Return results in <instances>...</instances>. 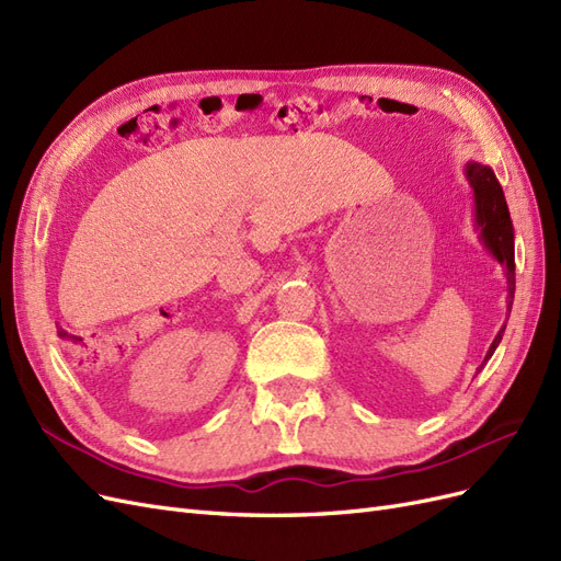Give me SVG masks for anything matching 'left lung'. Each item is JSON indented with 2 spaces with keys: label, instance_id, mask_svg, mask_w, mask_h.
I'll return each mask as SVG.
<instances>
[{
  "label": "left lung",
  "instance_id": "8db88e82",
  "mask_svg": "<svg viewBox=\"0 0 561 561\" xmlns=\"http://www.w3.org/2000/svg\"><path fill=\"white\" fill-rule=\"evenodd\" d=\"M468 182L474 192V219L486 248L494 252V257L505 266L507 276V307H513L515 297V236H513V222L511 213H507V203L503 196L501 184L489 165L482 163H468L466 165ZM503 336V330L496 334L494 344L486 351L484 363L494 355L499 342ZM480 371V369H478Z\"/></svg>",
  "mask_w": 561,
  "mask_h": 561
}]
</instances>
